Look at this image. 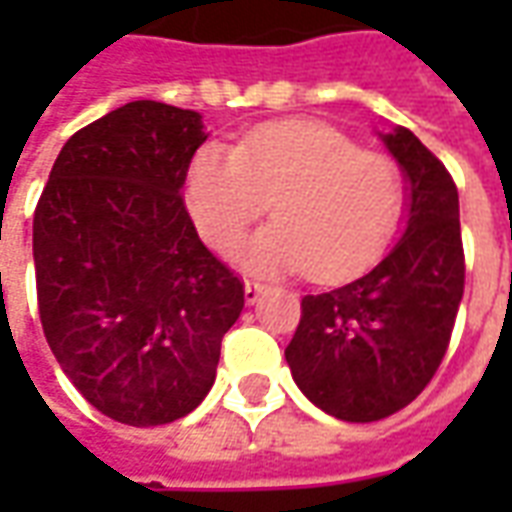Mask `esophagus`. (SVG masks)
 Masks as SVG:
<instances>
[{"instance_id": "obj_1", "label": "esophagus", "mask_w": 512, "mask_h": 512, "mask_svg": "<svg viewBox=\"0 0 512 512\" xmlns=\"http://www.w3.org/2000/svg\"><path fill=\"white\" fill-rule=\"evenodd\" d=\"M263 285H260V282H252V279H246L244 282V299H246V304H249V307H252V304H257V301H260V296H263Z\"/></svg>"}]
</instances>
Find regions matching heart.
<instances>
[{
  "instance_id": "heart-1",
  "label": "heart",
  "mask_w": 512,
  "mask_h": 512,
  "mask_svg": "<svg viewBox=\"0 0 512 512\" xmlns=\"http://www.w3.org/2000/svg\"><path fill=\"white\" fill-rule=\"evenodd\" d=\"M183 197L216 249L233 246L271 200L277 222L246 238L235 263L266 277L307 268L315 279H334L381 249L403 186L389 158L321 123L285 120L249 131L235 150L205 142L191 156Z\"/></svg>"
}]
</instances>
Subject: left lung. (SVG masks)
I'll list each match as a JSON object with an SVG mask.
<instances>
[{
    "label": "left lung",
    "instance_id": "left-lung-1",
    "mask_svg": "<svg viewBox=\"0 0 512 512\" xmlns=\"http://www.w3.org/2000/svg\"><path fill=\"white\" fill-rule=\"evenodd\" d=\"M406 183V230L343 285L301 299L285 348L293 381L345 422H376L430 384L463 299L458 189L408 128L381 134Z\"/></svg>",
    "mask_w": 512,
    "mask_h": 512
}]
</instances>
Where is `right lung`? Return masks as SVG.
<instances>
[{"instance_id": "obj_1", "label": "right lung", "mask_w": 512, "mask_h": 512, "mask_svg": "<svg viewBox=\"0 0 512 512\" xmlns=\"http://www.w3.org/2000/svg\"><path fill=\"white\" fill-rule=\"evenodd\" d=\"M200 112L131 101L65 142L32 222L43 334L115 422L153 428L211 392L244 285L205 249L180 189Z\"/></svg>"}]
</instances>
